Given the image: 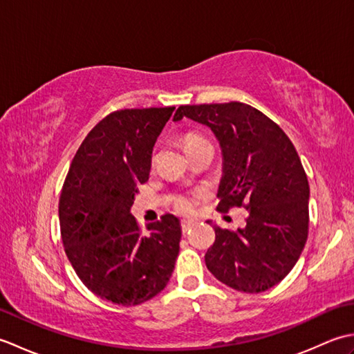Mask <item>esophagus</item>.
Instances as JSON below:
<instances>
[{"mask_svg": "<svg viewBox=\"0 0 354 354\" xmlns=\"http://www.w3.org/2000/svg\"><path fill=\"white\" fill-rule=\"evenodd\" d=\"M193 225H194V222H192V221H183V222H181V230H183L184 234L193 227Z\"/></svg>", "mask_w": 354, "mask_h": 354, "instance_id": "1", "label": "esophagus"}]
</instances>
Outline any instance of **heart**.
<instances>
[{"mask_svg": "<svg viewBox=\"0 0 354 354\" xmlns=\"http://www.w3.org/2000/svg\"><path fill=\"white\" fill-rule=\"evenodd\" d=\"M209 142L202 137V135L198 133H187L183 138V147L187 152V155H190L193 152H196L198 149L202 146H207ZM204 199V193L199 190L189 192V193H176L170 196V204L175 209L176 213L181 214H193L194 209H196L199 202Z\"/></svg>", "mask_w": 354, "mask_h": 354, "instance_id": "heart-1", "label": "heart"}]
</instances>
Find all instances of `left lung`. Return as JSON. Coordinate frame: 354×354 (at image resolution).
Returning <instances> with one entry per match:
<instances>
[{"instance_id":"1","label":"left lung","mask_w":354,"mask_h":354,"mask_svg":"<svg viewBox=\"0 0 354 354\" xmlns=\"http://www.w3.org/2000/svg\"><path fill=\"white\" fill-rule=\"evenodd\" d=\"M184 117L207 124L221 142L217 212L248 209L243 230L214 225L205 265L232 289L265 292L290 272L309 236V181L295 146L280 126L246 103L185 104L173 120Z\"/></svg>"}]
</instances>
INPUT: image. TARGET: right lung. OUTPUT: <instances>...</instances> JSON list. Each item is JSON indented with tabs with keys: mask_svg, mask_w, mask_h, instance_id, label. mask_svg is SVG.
Segmentation results:
<instances>
[{
	"mask_svg": "<svg viewBox=\"0 0 354 354\" xmlns=\"http://www.w3.org/2000/svg\"><path fill=\"white\" fill-rule=\"evenodd\" d=\"M175 106L120 109L82 141L59 199L66 257L102 299L137 306L167 286L179 252L178 217L164 214L145 234L131 207L149 179L158 135Z\"/></svg>",
	"mask_w": 354,
	"mask_h": 354,
	"instance_id": "obj_1",
	"label": "right lung"
}]
</instances>
